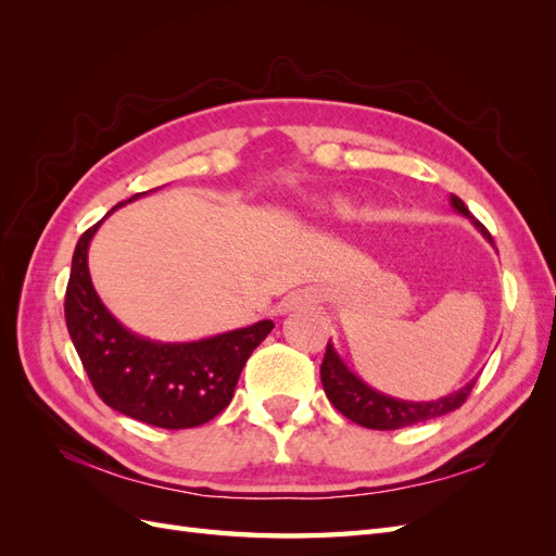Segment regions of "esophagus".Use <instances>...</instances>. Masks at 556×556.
I'll list each match as a JSON object with an SVG mask.
<instances>
[{"instance_id":"esophagus-1","label":"esophagus","mask_w":556,"mask_h":556,"mask_svg":"<svg viewBox=\"0 0 556 556\" xmlns=\"http://www.w3.org/2000/svg\"><path fill=\"white\" fill-rule=\"evenodd\" d=\"M308 304H315V296L311 292H299V294H292L285 299L282 308L285 311H294V308H301V306H308Z\"/></svg>"}]
</instances>
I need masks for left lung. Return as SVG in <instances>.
Segmentation results:
<instances>
[{
	"label": "left lung",
	"instance_id": "1",
	"mask_svg": "<svg viewBox=\"0 0 556 556\" xmlns=\"http://www.w3.org/2000/svg\"><path fill=\"white\" fill-rule=\"evenodd\" d=\"M450 206L454 213L464 215L466 220H470L486 243H492L490 231H486L470 211L466 208L464 201L459 197L450 194ZM319 378H323L325 384V394L333 403V408L348 419H352L355 425H362L366 429H401V427H410L417 422H427V419L447 415L452 410H457L466 396L473 390V384L478 378L466 382L462 390L452 392L447 396H441L435 401H408V399H396L390 394L378 392L376 387L366 384L352 368L341 359L339 352H336L333 343H327L325 352V362L319 366Z\"/></svg>",
	"mask_w": 556,
	"mask_h": 556
}]
</instances>
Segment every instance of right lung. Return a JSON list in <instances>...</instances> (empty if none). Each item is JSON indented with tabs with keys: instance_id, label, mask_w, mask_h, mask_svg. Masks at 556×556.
Returning <instances> with one entry per match:
<instances>
[{
	"instance_id": "obj_1",
	"label": "right lung",
	"mask_w": 556,
	"mask_h": 556,
	"mask_svg": "<svg viewBox=\"0 0 556 556\" xmlns=\"http://www.w3.org/2000/svg\"><path fill=\"white\" fill-rule=\"evenodd\" d=\"M146 194L121 201L78 239L64 299L66 329L106 406L153 427L190 429L229 406L248 357L271 333L274 323L260 319L208 339L164 343L115 319L92 285L88 250L111 213Z\"/></svg>"
}]
</instances>
